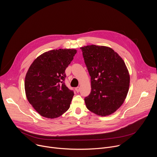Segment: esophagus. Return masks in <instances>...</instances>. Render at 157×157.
<instances>
[{
	"instance_id": "1",
	"label": "esophagus",
	"mask_w": 157,
	"mask_h": 157,
	"mask_svg": "<svg viewBox=\"0 0 157 157\" xmlns=\"http://www.w3.org/2000/svg\"><path fill=\"white\" fill-rule=\"evenodd\" d=\"M75 90H76V91L77 93L79 92V91H80V87H76L75 88Z\"/></svg>"
}]
</instances>
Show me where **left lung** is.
Here are the masks:
<instances>
[{
	"label": "left lung",
	"instance_id": "left-lung-1",
	"mask_svg": "<svg viewBox=\"0 0 157 157\" xmlns=\"http://www.w3.org/2000/svg\"><path fill=\"white\" fill-rule=\"evenodd\" d=\"M81 50L91 82V93L84 98L86 107L101 116L114 113L128 91L130 76L124 60L107 47L92 44Z\"/></svg>",
	"mask_w": 157,
	"mask_h": 157
}]
</instances>
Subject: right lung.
Wrapping results in <instances>:
<instances>
[{
	"instance_id": "obj_1",
	"label": "right lung",
	"mask_w": 157,
	"mask_h": 157,
	"mask_svg": "<svg viewBox=\"0 0 157 157\" xmlns=\"http://www.w3.org/2000/svg\"><path fill=\"white\" fill-rule=\"evenodd\" d=\"M76 52L53 50L41 55L30 66L25 80V93L41 116L56 118L70 108L74 92L65 85V70Z\"/></svg>"
}]
</instances>
